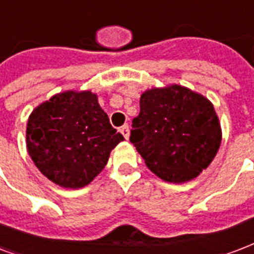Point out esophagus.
Returning a JSON list of instances; mask_svg holds the SVG:
<instances>
[{"instance_id":"1","label":"esophagus","mask_w":254,"mask_h":254,"mask_svg":"<svg viewBox=\"0 0 254 254\" xmlns=\"http://www.w3.org/2000/svg\"><path fill=\"white\" fill-rule=\"evenodd\" d=\"M120 132L123 134V136H125L126 139H128L129 138V128H128V126L125 125L122 128H120Z\"/></svg>"}]
</instances>
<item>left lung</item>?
Returning <instances> with one entry per match:
<instances>
[{
  "label": "left lung",
  "mask_w": 254,
  "mask_h": 254,
  "mask_svg": "<svg viewBox=\"0 0 254 254\" xmlns=\"http://www.w3.org/2000/svg\"><path fill=\"white\" fill-rule=\"evenodd\" d=\"M129 140L165 182L185 184L206 170L218 152L222 129L213 103L179 84L146 89Z\"/></svg>",
  "instance_id": "left-lung-1"
}]
</instances>
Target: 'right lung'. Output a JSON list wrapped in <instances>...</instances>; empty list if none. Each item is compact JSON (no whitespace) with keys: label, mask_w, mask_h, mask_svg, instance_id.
Here are the masks:
<instances>
[{"label":"right lung","mask_w":254,"mask_h":254,"mask_svg":"<svg viewBox=\"0 0 254 254\" xmlns=\"http://www.w3.org/2000/svg\"><path fill=\"white\" fill-rule=\"evenodd\" d=\"M122 140L92 91L56 93L36 107L26 123L32 161L44 177L64 189L91 184Z\"/></svg>","instance_id":"obj_1"}]
</instances>
